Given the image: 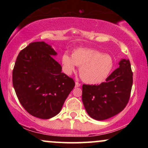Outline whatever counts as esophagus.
I'll return each mask as SVG.
<instances>
[{
  "label": "esophagus",
  "instance_id": "obj_1",
  "mask_svg": "<svg viewBox=\"0 0 148 148\" xmlns=\"http://www.w3.org/2000/svg\"><path fill=\"white\" fill-rule=\"evenodd\" d=\"M75 86H76V87H80V86H81V84H80V83H79V82H77V81H76Z\"/></svg>",
  "mask_w": 148,
  "mask_h": 148
}]
</instances>
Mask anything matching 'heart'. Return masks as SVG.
Masks as SVG:
<instances>
[{"label":"heart","instance_id":"b5f03b06","mask_svg":"<svg viewBox=\"0 0 148 148\" xmlns=\"http://www.w3.org/2000/svg\"><path fill=\"white\" fill-rule=\"evenodd\" d=\"M62 70L70 75L79 67V74L84 82L89 84H99L103 82L111 72L113 60L108 54L95 49L79 48L72 51V56L65 53L61 58Z\"/></svg>","mask_w":148,"mask_h":148}]
</instances>
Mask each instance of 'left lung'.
<instances>
[{"mask_svg":"<svg viewBox=\"0 0 148 148\" xmlns=\"http://www.w3.org/2000/svg\"><path fill=\"white\" fill-rule=\"evenodd\" d=\"M120 66L99 85H83L82 101L88 114L97 120H104L120 113L130 100L133 72L129 60Z\"/></svg>","mask_w":148,"mask_h":148,"instance_id":"1","label":"left lung"}]
</instances>
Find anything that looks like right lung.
I'll use <instances>...</instances> for the list:
<instances>
[{
    "instance_id": "obj_1",
    "label": "right lung",
    "mask_w": 148,
    "mask_h": 148,
    "mask_svg": "<svg viewBox=\"0 0 148 148\" xmlns=\"http://www.w3.org/2000/svg\"><path fill=\"white\" fill-rule=\"evenodd\" d=\"M56 52L45 42L29 44L18 53L12 71V84L18 101L33 116L49 119L60 113L75 86L62 73L53 56Z\"/></svg>"
}]
</instances>
